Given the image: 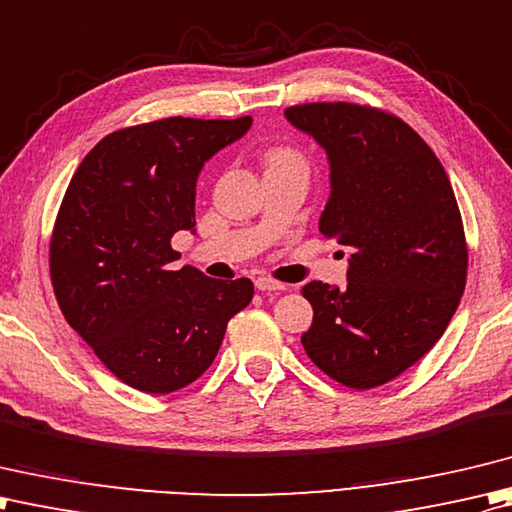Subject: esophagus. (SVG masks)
Instances as JSON below:
<instances>
[{"label": "esophagus", "mask_w": 512, "mask_h": 512, "mask_svg": "<svg viewBox=\"0 0 512 512\" xmlns=\"http://www.w3.org/2000/svg\"><path fill=\"white\" fill-rule=\"evenodd\" d=\"M256 287L260 291H285L287 289L283 283H278V280H271V278H256Z\"/></svg>", "instance_id": "34e87169"}]
</instances>
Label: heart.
Wrapping results in <instances>:
<instances>
[{"label":"heart","mask_w":512,"mask_h":512,"mask_svg":"<svg viewBox=\"0 0 512 512\" xmlns=\"http://www.w3.org/2000/svg\"><path fill=\"white\" fill-rule=\"evenodd\" d=\"M267 165L269 168H291V165L302 168V159L300 154L291 148H271L267 152Z\"/></svg>","instance_id":"1"}]
</instances>
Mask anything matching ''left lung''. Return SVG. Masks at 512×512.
Here are the masks:
<instances>
[{"label":"left lung","mask_w":512,"mask_h":512,"mask_svg":"<svg viewBox=\"0 0 512 512\" xmlns=\"http://www.w3.org/2000/svg\"><path fill=\"white\" fill-rule=\"evenodd\" d=\"M285 117L325 148L320 232L353 252L347 287H302L314 307L302 347L344 387H380L431 351L464 294L468 249L451 181L420 134L380 108L322 101Z\"/></svg>","instance_id":"obj_1"}]
</instances>
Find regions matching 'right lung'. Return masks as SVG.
<instances>
[{
  "mask_svg": "<svg viewBox=\"0 0 512 512\" xmlns=\"http://www.w3.org/2000/svg\"><path fill=\"white\" fill-rule=\"evenodd\" d=\"M252 117H170L103 137L81 161L50 238V280L68 325L121 382L179 391L207 371L227 322L254 296L249 278L216 280L170 241L194 229L196 179Z\"/></svg>",
  "mask_w": 512,
  "mask_h": 512,
  "instance_id": "1",
  "label": "right lung"
}]
</instances>
